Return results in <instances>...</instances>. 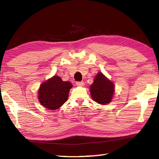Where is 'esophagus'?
I'll list each match as a JSON object with an SVG mask.
<instances>
[{
  "mask_svg": "<svg viewBox=\"0 0 159 159\" xmlns=\"http://www.w3.org/2000/svg\"><path fill=\"white\" fill-rule=\"evenodd\" d=\"M76 85L79 87H83L84 85H85V83H84L83 81H80V82L78 81L76 83Z\"/></svg>",
  "mask_w": 159,
  "mask_h": 159,
  "instance_id": "esophagus-1",
  "label": "esophagus"
}]
</instances>
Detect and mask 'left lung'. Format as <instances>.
Masks as SVG:
<instances>
[{
  "label": "left lung",
  "instance_id": "1",
  "mask_svg": "<svg viewBox=\"0 0 159 159\" xmlns=\"http://www.w3.org/2000/svg\"><path fill=\"white\" fill-rule=\"evenodd\" d=\"M114 92V83L102 72L98 73L94 78L93 83L90 86L92 98L97 103L105 105L111 102Z\"/></svg>",
  "mask_w": 159,
  "mask_h": 159
}]
</instances>
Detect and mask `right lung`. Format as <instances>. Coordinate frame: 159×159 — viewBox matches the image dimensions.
<instances>
[{"label": "right lung", "mask_w": 159, "mask_h": 159, "mask_svg": "<svg viewBox=\"0 0 159 159\" xmlns=\"http://www.w3.org/2000/svg\"><path fill=\"white\" fill-rule=\"evenodd\" d=\"M72 87V83L63 81L58 76H54L43 82L38 89L39 102L49 110H56L68 99V94Z\"/></svg>", "instance_id": "add662e5"}]
</instances>
